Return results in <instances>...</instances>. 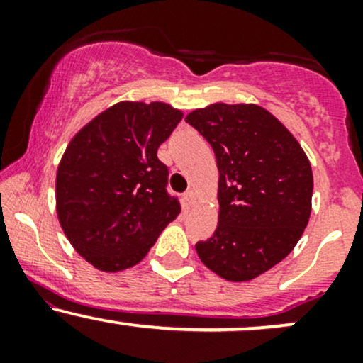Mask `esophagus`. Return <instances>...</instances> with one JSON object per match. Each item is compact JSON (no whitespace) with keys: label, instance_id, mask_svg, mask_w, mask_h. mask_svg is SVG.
Instances as JSON below:
<instances>
[{"label":"esophagus","instance_id":"1","mask_svg":"<svg viewBox=\"0 0 363 363\" xmlns=\"http://www.w3.org/2000/svg\"><path fill=\"white\" fill-rule=\"evenodd\" d=\"M196 198H198V196H196V191L194 189H189L187 191V193L184 194V201H186V205L187 206H194L196 205Z\"/></svg>","mask_w":363,"mask_h":363}]
</instances>
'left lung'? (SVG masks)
I'll list each match as a JSON object with an SVG mask.
<instances>
[{"instance_id": "8db88e82", "label": "left lung", "mask_w": 363, "mask_h": 363, "mask_svg": "<svg viewBox=\"0 0 363 363\" xmlns=\"http://www.w3.org/2000/svg\"><path fill=\"white\" fill-rule=\"evenodd\" d=\"M186 121L213 148L218 225L196 252L228 281H249L294 251L312 210L311 162L297 138L264 107L215 102Z\"/></svg>"}]
</instances>
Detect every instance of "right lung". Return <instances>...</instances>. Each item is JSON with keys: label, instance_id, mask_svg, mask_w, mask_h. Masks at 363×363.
I'll return each instance as SVG.
<instances>
[{"label": "right lung", "instance_id": "add662e5", "mask_svg": "<svg viewBox=\"0 0 363 363\" xmlns=\"http://www.w3.org/2000/svg\"><path fill=\"white\" fill-rule=\"evenodd\" d=\"M182 119L167 102L121 101L83 126L56 174V213L69 244L104 273L133 268L181 213L157 150Z\"/></svg>", "mask_w": 363, "mask_h": 363}]
</instances>
